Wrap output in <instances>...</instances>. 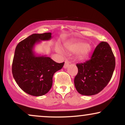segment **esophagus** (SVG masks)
Instances as JSON below:
<instances>
[{
    "mask_svg": "<svg viewBox=\"0 0 125 125\" xmlns=\"http://www.w3.org/2000/svg\"><path fill=\"white\" fill-rule=\"evenodd\" d=\"M69 62L68 61H66L65 62H64V64L63 67L64 69H66L67 67L69 66Z\"/></svg>",
    "mask_w": 125,
    "mask_h": 125,
    "instance_id": "34e87169",
    "label": "esophagus"
}]
</instances>
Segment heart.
<instances>
[{"mask_svg": "<svg viewBox=\"0 0 125 125\" xmlns=\"http://www.w3.org/2000/svg\"><path fill=\"white\" fill-rule=\"evenodd\" d=\"M67 49L72 53H77L76 59L78 61H83L88 56L91 51V46L84 42L79 41L74 42L66 46Z\"/></svg>", "mask_w": 125, "mask_h": 125, "instance_id": "b5f03b06", "label": "heart"}]
</instances>
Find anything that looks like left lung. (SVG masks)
<instances>
[{
	"label": "left lung",
	"mask_w": 125,
	"mask_h": 125,
	"mask_svg": "<svg viewBox=\"0 0 125 125\" xmlns=\"http://www.w3.org/2000/svg\"><path fill=\"white\" fill-rule=\"evenodd\" d=\"M78 73L74 83L82 95L97 94L107 86L115 67V58L109 44L102 42L96 47L91 58L76 64Z\"/></svg>",
	"instance_id": "1"
}]
</instances>
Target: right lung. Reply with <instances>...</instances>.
Wrapping results in <instances>:
<instances>
[{"instance_id": "obj_1", "label": "right lung", "mask_w": 125, "mask_h": 125, "mask_svg": "<svg viewBox=\"0 0 125 125\" xmlns=\"http://www.w3.org/2000/svg\"><path fill=\"white\" fill-rule=\"evenodd\" d=\"M51 38V33L33 34L19 43L15 49L13 76L19 86L30 95L47 94L52 86L54 73L64 65V62L59 63L47 56H37L34 52L36 44Z\"/></svg>"}]
</instances>
